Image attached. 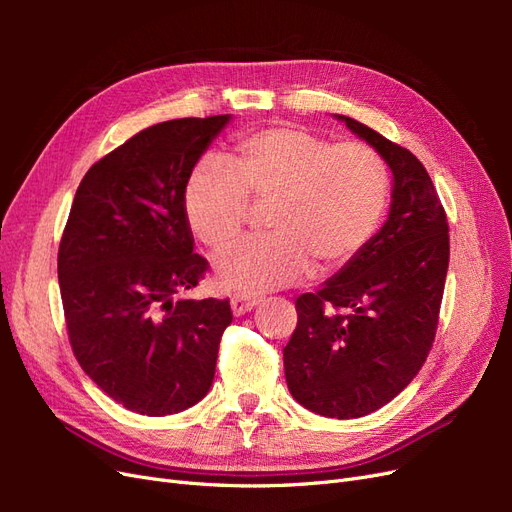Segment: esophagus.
<instances>
[{
  "label": "esophagus",
  "instance_id": "esophagus-1",
  "mask_svg": "<svg viewBox=\"0 0 512 512\" xmlns=\"http://www.w3.org/2000/svg\"><path fill=\"white\" fill-rule=\"evenodd\" d=\"M258 301L260 299L247 297V294H235V297L230 299V309H232V314H235V316H243L247 312H252V309L258 305Z\"/></svg>",
  "mask_w": 512,
  "mask_h": 512
}]
</instances>
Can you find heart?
Listing matches in <instances>:
<instances>
[{"label":"heart","instance_id":"1","mask_svg":"<svg viewBox=\"0 0 512 512\" xmlns=\"http://www.w3.org/2000/svg\"><path fill=\"white\" fill-rule=\"evenodd\" d=\"M226 166L200 164L183 190L194 237L211 252L241 239L250 205L265 207L269 239L243 243L215 260V282L260 294L329 273L359 256L380 228L389 175L363 143H329L314 132L277 126L241 136Z\"/></svg>","mask_w":512,"mask_h":512}]
</instances>
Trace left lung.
Segmentation results:
<instances>
[{"label":"left lung","mask_w":512,"mask_h":512,"mask_svg":"<svg viewBox=\"0 0 512 512\" xmlns=\"http://www.w3.org/2000/svg\"><path fill=\"white\" fill-rule=\"evenodd\" d=\"M335 117L389 164L391 211L359 256L294 303L299 320L284 348V369L303 408L359 418L389 404L423 367L451 245L438 192L414 153L365 123Z\"/></svg>","instance_id":"1"}]
</instances>
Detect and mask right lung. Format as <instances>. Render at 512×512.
<instances>
[{
    "mask_svg": "<svg viewBox=\"0 0 512 512\" xmlns=\"http://www.w3.org/2000/svg\"><path fill=\"white\" fill-rule=\"evenodd\" d=\"M230 115L134 134L87 170L64 228L57 277L70 346L117 404L166 416L203 399L228 299H181L209 269L194 254L183 190Z\"/></svg>",
    "mask_w": 512,
    "mask_h": 512,
    "instance_id": "add662e5",
    "label": "right lung"
}]
</instances>
